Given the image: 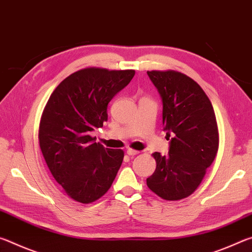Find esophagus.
<instances>
[{
	"mask_svg": "<svg viewBox=\"0 0 252 252\" xmlns=\"http://www.w3.org/2000/svg\"><path fill=\"white\" fill-rule=\"evenodd\" d=\"M126 153L129 156H131V157H133V156H136L139 153V151H136V150H133V149H127L126 150Z\"/></svg>",
	"mask_w": 252,
	"mask_h": 252,
	"instance_id": "34e87169",
	"label": "esophagus"
}]
</instances>
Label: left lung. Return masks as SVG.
<instances>
[{
  "mask_svg": "<svg viewBox=\"0 0 252 252\" xmlns=\"http://www.w3.org/2000/svg\"><path fill=\"white\" fill-rule=\"evenodd\" d=\"M162 100L163 131L169 153H153L156 171L149 189L164 200L193 193L218 152L219 133L212 104L201 87L177 71H148Z\"/></svg>",
  "mask_w": 252,
  "mask_h": 252,
  "instance_id": "obj_1",
  "label": "left lung"
}]
</instances>
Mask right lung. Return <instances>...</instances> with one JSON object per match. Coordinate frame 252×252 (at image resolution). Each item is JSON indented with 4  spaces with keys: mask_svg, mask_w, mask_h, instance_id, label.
I'll list each match as a JSON object with an SVG mask.
<instances>
[{
    "mask_svg": "<svg viewBox=\"0 0 252 252\" xmlns=\"http://www.w3.org/2000/svg\"><path fill=\"white\" fill-rule=\"evenodd\" d=\"M134 76L133 70L89 67L60 83L40 123V148L55 180L66 194L91 203L110 189L125 153L104 148L90 132L108 120L109 102Z\"/></svg>",
    "mask_w": 252,
    "mask_h": 252,
    "instance_id": "add662e5",
    "label": "right lung"
}]
</instances>
